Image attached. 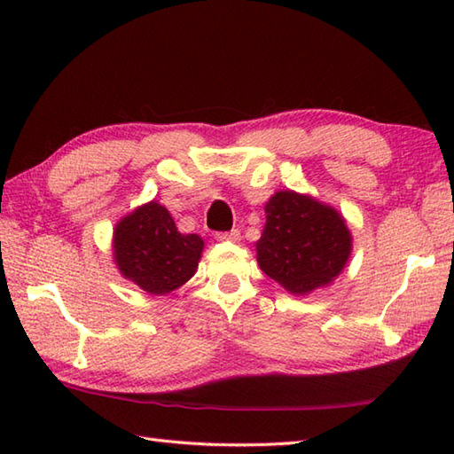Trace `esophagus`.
Wrapping results in <instances>:
<instances>
[{"mask_svg":"<svg viewBox=\"0 0 454 454\" xmlns=\"http://www.w3.org/2000/svg\"><path fill=\"white\" fill-rule=\"evenodd\" d=\"M215 238L218 239V242H238L239 232L238 230H230V232H218Z\"/></svg>","mask_w":454,"mask_h":454,"instance_id":"34e87169","label":"esophagus"}]
</instances>
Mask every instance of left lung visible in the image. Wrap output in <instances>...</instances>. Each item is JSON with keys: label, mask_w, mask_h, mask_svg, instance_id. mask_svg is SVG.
Here are the masks:
<instances>
[{"label": "left lung", "mask_w": 454, "mask_h": 454, "mask_svg": "<svg viewBox=\"0 0 454 454\" xmlns=\"http://www.w3.org/2000/svg\"><path fill=\"white\" fill-rule=\"evenodd\" d=\"M265 215L255 252L267 277L296 296L310 294L340 277L353 249L341 212L286 189L265 202Z\"/></svg>", "instance_id": "8db88e82"}]
</instances>
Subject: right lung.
Listing matches in <instances>:
<instances>
[{
  "instance_id": "add662e5",
  "label": "right lung",
  "mask_w": 454,
  "mask_h": 454,
  "mask_svg": "<svg viewBox=\"0 0 454 454\" xmlns=\"http://www.w3.org/2000/svg\"><path fill=\"white\" fill-rule=\"evenodd\" d=\"M205 242L181 234L158 200L137 207L113 230V259L119 273L150 294H169L195 275Z\"/></svg>"
}]
</instances>
